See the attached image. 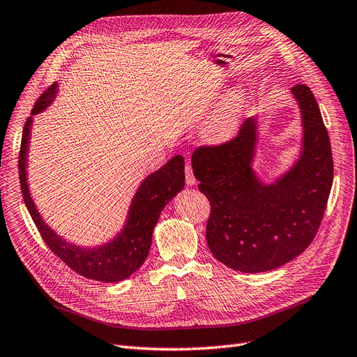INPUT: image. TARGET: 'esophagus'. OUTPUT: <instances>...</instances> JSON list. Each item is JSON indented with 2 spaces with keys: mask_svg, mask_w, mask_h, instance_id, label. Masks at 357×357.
<instances>
[{
  "mask_svg": "<svg viewBox=\"0 0 357 357\" xmlns=\"http://www.w3.org/2000/svg\"><path fill=\"white\" fill-rule=\"evenodd\" d=\"M185 179H187V185H195L197 183L195 176L192 174V167L190 163H187V166H185Z\"/></svg>",
  "mask_w": 357,
  "mask_h": 357,
  "instance_id": "1",
  "label": "esophagus"
}]
</instances>
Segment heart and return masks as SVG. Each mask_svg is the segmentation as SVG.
Wrapping results in <instances>:
<instances>
[{
	"label": "heart",
	"instance_id": "b5f03b06",
	"mask_svg": "<svg viewBox=\"0 0 357 357\" xmlns=\"http://www.w3.org/2000/svg\"><path fill=\"white\" fill-rule=\"evenodd\" d=\"M245 96L236 89L225 97L218 107L210 113L203 123V135L212 142L225 141L238 129L244 110Z\"/></svg>",
	"mask_w": 357,
	"mask_h": 357
}]
</instances>
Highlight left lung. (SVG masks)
Wrapping results in <instances>:
<instances>
[{"instance_id":"1","label":"left lung","mask_w":357,"mask_h":357,"mask_svg":"<svg viewBox=\"0 0 357 357\" xmlns=\"http://www.w3.org/2000/svg\"><path fill=\"white\" fill-rule=\"evenodd\" d=\"M301 114L297 160L273 182L253 167L259 116L248 117L238 137L192 154L194 176L210 202L206 240L223 265L245 273L280 268L310 245L333 187L334 163L319 105L306 85L291 89Z\"/></svg>"}]
</instances>
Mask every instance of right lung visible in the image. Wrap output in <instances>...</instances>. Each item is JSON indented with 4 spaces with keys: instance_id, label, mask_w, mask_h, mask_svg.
Listing matches in <instances>:
<instances>
[{
    "instance_id": "add662e5",
    "label": "right lung",
    "mask_w": 357,
    "mask_h": 357,
    "mask_svg": "<svg viewBox=\"0 0 357 357\" xmlns=\"http://www.w3.org/2000/svg\"><path fill=\"white\" fill-rule=\"evenodd\" d=\"M57 92L59 84L56 82L36 100L23 128L19 178L26 208L29 210L39 234L51 252L76 273L101 282L123 281L142 266L149 256L153 229L162 210L185 187L183 157L179 154L172 157L166 165L144 178L129 204L123 228L112 240L96 247L77 245L64 240L43 219L32 200L28 183V153L33 116L48 109L54 102Z\"/></svg>"
}]
</instances>
